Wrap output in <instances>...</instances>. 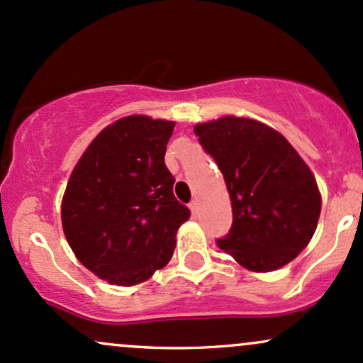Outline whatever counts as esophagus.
Wrapping results in <instances>:
<instances>
[{
    "label": "esophagus",
    "mask_w": 363,
    "mask_h": 363,
    "mask_svg": "<svg viewBox=\"0 0 363 363\" xmlns=\"http://www.w3.org/2000/svg\"><path fill=\"white\" fill-rule=\"evenodd\" d=\"M189 208H190V211H192L194 214H197V211H199V204H197V201H192V202H190Z\"/></svg>",
    "instance_id": "esophagus-1"
}]
</instances>
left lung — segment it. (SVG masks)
Returning <instances> with one entry per match:
<instances>
[{
	"instance_id": "obj_1",
	"label": "left lung",
	"mask_w": 363,
	"mask_h": 363,
	"mask_svg": "<svg viewBox=\"0 0 363 363\" xmlns=\"http://www.w3.org/2000/svg\"><path fill=\"white\" fill-rule=\"evenodd\" d=\"M194 133L214 159L233 221L218 247L252 272H272L306 247L320 216L317 182L292 145L267 124L221 118Z\"/></svg>"
}]
</instances>
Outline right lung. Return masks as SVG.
Instances as JSON below:
<instances>
[{
	"label": "right lung",
	"mask_w": 363,
	"mask_h": 363,
	"mask_svg": "<svg viewBox=\"0 0 363 363\" xmlns=\"http://www.w3.org/2000/svg\"><path fill=\"white\" fill-rule=\"evenodd\" d=\"M174 123L130 116L96 136L74 167L62 225L77 259L116 286L143 282L171 259L190 209L164 164Z\"/></svg>",
	"instance_id": "add662e5"
}]
</instances>
